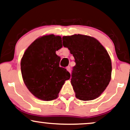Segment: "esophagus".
Listing matches in <instances>:
<instances>
[{"instance_id":"obj_1","label":"esophagus","mask_w":130,"mask_h":130,"mask_svg":"<svg viewBox=\"0 0 130 130\" xmlns=\"http://www.w3.org/2000/svg\"><path fill=\"white\" fill-rule=\"evenodd\" d=\"M67 70L69 72V73H71V68H70V67H67Z\"/></svg>"}]
</instances>
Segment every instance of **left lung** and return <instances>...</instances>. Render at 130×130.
<instances>
[{
  "instance_id": "obj_1",
  "label": "left lung",
  "mask_w": 130,
  "mask_h": 130,
  "mask_svg": "<svg viewBox=\"0 0 130 130\" xmlns=\"http://www.w3.org/2000/svg\"><path fill=\"white\" fill-rule=\"evenodd\" d=\"M62 39L75 59L71 83L76 98L83 101L98 98L111 80V62L106 48L89 36L75 34Z\"/></svg>"
}]
</instances>
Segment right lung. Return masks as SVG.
I'll list each match as a JSON object with an SVG mask.
<instances>
[{
	"label": "right lung",
	"mask_w": 130,
	"mask_h": 130,
	"mask_svg": "<svg viewBox=\"0 0 130 130\" xmlns=\"http://www.w3.org/2000/svg\"><path fill=\"white\" fill-rule=\"evenodd\" d=\"M62 47V38L53 34L34 41L26 49L21 60L24 83L35 97L52 101L58 94L70 74L59 67L60 57L56 52Z\"/></svg>",
	"instance_id": "right-lung-1"
}]
</instances>
